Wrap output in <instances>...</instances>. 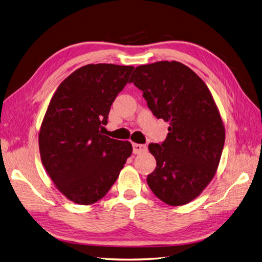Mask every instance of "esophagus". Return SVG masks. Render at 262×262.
<instances>
[{"instance_id":"1","label":"esophagus","mask_w":262,"mask_h":262,"mask_svg":"<svg viewBox=\"0 0 262 262\" xmlns=\"http://www.w3.org/2000/svg\"><path fill=\"white\" fill-rule=\"evenodd\" d=\"M133 153L134 154H140L142 152H145L147 149V146L144 144H138V143H133Z\"/></svg>"}]
</instances>
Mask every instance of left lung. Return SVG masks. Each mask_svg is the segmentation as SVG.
<instances>
[{
	"instance_id": "obj_1",
	"label": "left lung",
	"mask_w": 262,
	"mask_h": 262,
	"mask_svg": "<svg viewBox=\"0 0 262 262\" xmlns=\"http://www.w3.org/2000/svg\"><path fill=\"white\" fill-rule=\"evenodd\" d=\"M130 82L154 116L169 123L163 143L148 145L156 168L147 185L166 204H187L213 179L224 147V123L209 87L177 61L137 67Z\"/></svg>"
}]
</instances>
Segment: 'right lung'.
Returning <instances> with one entry per match:
<instances>
[{
	"label": "right lung",
	"mask_w": 262,
	"mask_h": 262,
	"mask_svg": "<svg viewBox=\"0 0 262 262\" xmlns=\"http://www.w3.org/2000/svg\"><path fill=\"white\" fill-rule=\"evenodd\" d=\"M133 67L107 63L75 70L53 94L39 130L46 171L70 201L90 205L104 198L131 156L129 141L105 136L117 95Z\"/></svg>",
	"instance_id": "add662e5"
}]
</instances>
